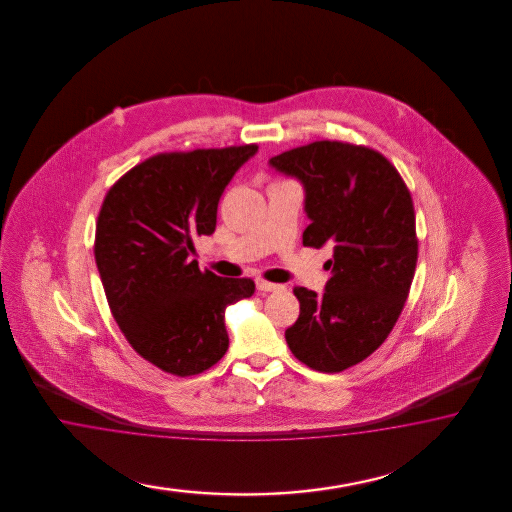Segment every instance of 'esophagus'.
<instances>
[{
  "instance_id": "obj_1",
  "label": "esophagus",
  "mask_w": 512,
  "mask_h": 512,
  "mask_svg": "<svg viewBox=\"0 0 512 512\" xmlns=\"http://www.w3.org/2000/svg\"><path fill=\"white\" fill-rule=\"evenodd\" d=\"M255 285L261 293H276V291H283V285L279 283H270V281H264V279H255Z\"/></svg>"
}]
</instances>
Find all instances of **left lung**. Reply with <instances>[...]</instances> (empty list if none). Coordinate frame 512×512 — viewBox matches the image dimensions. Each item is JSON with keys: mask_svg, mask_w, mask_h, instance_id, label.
<instances>
[{"mask_svg": "<svg viewBox=\"0 0 512 512\" xmlns=\"http://www.w3.org/2000/svg\"><path fill=\"white\" fill-rule=\"evenodd\" d=\"M268 165L304 187V246H332L323 295L295 287L300 315L285 340L311 370L343 372L387 340L409 295L419 253L411 195L383 155L338 140Z\"/></svg>", "mask_w": 512, "mask_h": 512, "instance_id": "8db88e82", "label": "left lung"}]
</instances>
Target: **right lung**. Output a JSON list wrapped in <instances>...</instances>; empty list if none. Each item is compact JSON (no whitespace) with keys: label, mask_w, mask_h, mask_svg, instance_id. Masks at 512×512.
I'll return each instance as SVG.
<instances>
[{"label":"right lung","mask_w":512,"mask_h":512,"mask_svg":"<svg viewBox=\"0 0 512 512\" xmlns=\"http://www.w3.org/2000/svg\"><path fill=\"white\" fill-rule=\"evenodd\" d=\"M255 144L146 159L110 187L95 229V263L110 311L140 357L197 375L229 349L225 308L255 293L191 261L193 238L216 231L217 204Z\"/></svg>","instance_id":"add662e5"}]
</instances>
